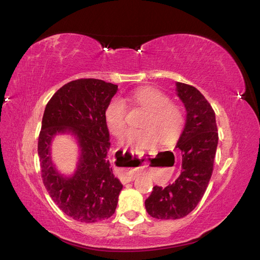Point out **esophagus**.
<instances>
[{
  "mask_svg": "<svg viewBox=\"0 0 260 260\" xmlns=\"http://www.w3.org/2000/svg\"><path fill=\"white\" fill-rule=\"evenodd\" d=\"M136 179V175H134L133 173H131L130 171H127L126 173L123 174V177H122V181L126 183V182H130L132 180Z\"/></svg>",
  "mask_w": 260,
  "mask_h": 260,
  "instance_id": "34e87169",
  "label": "esophagus"
}]
</instances>
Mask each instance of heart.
<instances>
[{
    "instance_id": "heart-1",
    "label": "heart",
    "mask_w": 260,
    "mask_h": 260,
    "mask_svg": "<svg viewBox=\"0 0 260 260\" xmlns=\"http://www.w3.org/2000/svg\"><path fill=\"white\" fill-rule=\"evenodd\" d=\"M133 103L148 111L143 130H130L122 142L139 148H149L163 140L171 143L178 138L184 124V111L171 97L154 87H141L129 97ZM108 128L115 137H121L127 128V106L122 99L112 100L105 112Z\"/></svg>"
}]
</instances>
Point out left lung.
Here are the masks:
<instances>
[{
  "label": "left lung",
  "mask_w": 260,
  "mask_h": 260,
  "mask_svg": "<svg viewBox=\"0 0 260 260\" xmlns=\"http://www.w3.org/2000/svg\"><path fill=\"white\" fill-rule=\"evenodd\" d=\"M177 95L186 110L183 131L177 143L182 165L179 177L165 188L155 185L145 207L159 220H176L188 215L203 199L213 171L217 146L215 114L202 92L177 82Z\"/></svg>",
  "instance_id": "obj_1"
}]
</instances>
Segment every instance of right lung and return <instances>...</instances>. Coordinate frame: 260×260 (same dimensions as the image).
<instances>
[{
    "label": "right lung",
    "mask_w": 260,
    "mask_h": 260,
    "mask_svg": "<svg viewBox=\"0 0 260 260\" xmlns=\"http://www.w3.org/2000/svg\"><path fill=\"white\" fill-rule=\"evenodd\" d=\"M118 86L98 79H78L61 86L47 103L38 138L41 178L51 199L68 216L83 223L109 219L122 189L108 160L110 134L105 112ZM76 136L81 157L71 178L50 161V141L58 133Z\"/></svg>",
    "instance_id": "obj_1"
}]
</instances>
